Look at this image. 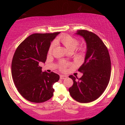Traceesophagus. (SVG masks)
<instances>
[{"instance_id": "34e87169", "label": "esophagus", "mask_w": 125, "mask_h": 125, "mask_svg": "<svg viewBox=\"0 0 125 125\" xmlns=\"http://www.w3.org/2000/svg\"><path fill=\"white\" fill-rule=\"evenodd\" d=\"M67 78V75H60V79H64Z\"/></svg>"}]
</instances>
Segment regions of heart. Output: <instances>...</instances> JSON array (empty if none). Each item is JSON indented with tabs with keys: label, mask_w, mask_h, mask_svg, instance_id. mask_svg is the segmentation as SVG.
I'll return each mask as SVG.
<instances>
[{
	"label": "heart",
	"mask_w": 125,
	"mask_h": 125,
	"mask_svg": "<svg viewBox=\"0 0 125 125\" xmlns=\"http://www.w3.org/2000/svg\"><path fill=\"white\" fill-rule=\"evenodd\" d=\"M57 42H61L62 43V45L64 46V47L67 48V49L69 51H71L74 50L77 47L78 45H79V41L77 39L74 37L72 36L68 35V34H64L60 37H59L57 39L56 41ZM55 43L54 42L51 43L50 45L49 49L48 51V54H51L54 49ZM77 51L79 52V53L82 54H84L85 53L86 51V46L82 45L79 46V47L77 48ZM69 65V64L68 63L61 62L60 63V69L61 71H64L65 69V68Z\"/></svg>",
	"instance_id": "b5f03b06"
}]
</instances>
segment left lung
<instances>
[{"mask_svg": "<svg viewBox=\"0 0 125 125\" xmlns=\"http://www.w3.org/2000/svg\"><path fill=\"white\" fill-rule=\"evenodd\" d=\"M77 34L85 39L87 51L85 61L78 69L83 73L82 77L79 79L69 76L73 81L69 92L76 101L87 103L99 98L107 86L111 75V60L107 47L95 33L82 30Z\"/></svg>", "mask_w": 125, "mask_h": 125, "instance_id": "left-lung-1", "label": "left lung"}]
</instances>
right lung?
<instances>
[{
	"mask_svg": "<svg viewBox=\"0 0 125 125\" xmlns=\"http://www.w3.org/2000/svg\"><path fill=\"white\" fill-rule=\"evenodd\" d=\"M60 33H33L14 53L11 63L14 83L20 94L31 102H45L53 95V85L60 76L53 72H42L39 63L46 62L51 42Z\"/></svg>",
	"mask_w": 125,
	"mask_h": 125,
	"instance_id": "obj_1",
	"label": "right lung"
}]
</instances>
